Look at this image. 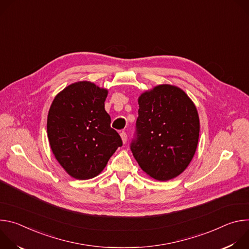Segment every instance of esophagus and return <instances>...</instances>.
I'll return each instance as SVG.
<instances>
[{
	"mask_svg": "<svg viewBox=\"0 0 249 249\" xmlns=\"http://www.w3.org/2000/svg\"><path fill=\"white\" fill-rule=\"evenodd\" d=\"M120 136H121V139H122V142L125 144L127 142V134L125 132H121L120 133Z\"/></svg>",
	"mask_w": 249,
	"mask_h": 249,
	"instance_id": "obj_1",
	"label": "esophagus"
}]
</instances>
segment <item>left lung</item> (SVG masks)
<instances>
[{
    "instance_id": "obj_1",
    "label": "left lung",
    "mask_w": 249,
    "mask_h": 249,
    "mask_svg": "<svg viewBox=\"0 0 249 249\" xmlns=\"http://www.w3.org/2000/svg\"><path fill=\"white\" fill-rule=\"evenodd\" d=\"M131 151L141 168L160 181L178 176L196 152L200 123L197 109L179 88L160 85L139 97Z\"/></svg>"
}]
</instances>
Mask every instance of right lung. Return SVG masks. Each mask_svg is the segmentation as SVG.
I'll return each mask as SVG.
<instances>
[{
    "mask_svg": "<svg viewBox=\"0 0 249 249\" xmlns=\"http://www.w3.org/2000/svg\"><path fill=\"white\" fill-rule=\"evenodd\" d=\"M106 96V89L79 82L58 93L49 109L47 134L51 150L76 179L96 176L123 145L104 109Z\"/></svg>",
    "mask_w": 249,
    "mask_h": 249,
    "instance_id": "obj_1",
    "label": "right lung"
}]
</instances>
